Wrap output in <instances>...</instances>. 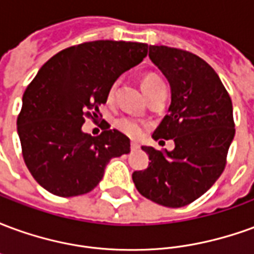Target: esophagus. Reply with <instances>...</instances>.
<instances>
[{
	"mask_svg": "<svg viewBox=\"0 0 254 254\" xmlns=\"http://www.w3.org/2000/svg\"><path fill=\"white\" fill-rule=\"evenodd\" d=\"M138 148H140V145H138L137 143H130V151H132V152L137 151Z\"/></svg>",
	"mask_w": 254,
	"mask_h": 254,
	"instance_id": "34e87169",
	"label": "esophagus"
}]
</instances>
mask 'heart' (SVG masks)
<instances>
[{
	"mask_svg": "<svg viewBox=\"0 0 254 254\" xmlns=\"http://www.w3.org/2000/svg\"><path fill=\"white\" fill-rule=\"evenodd\" d=\"M117 87H118V80H116L114 83L111 84L109 89H107V100L111 102V100L114 99V95H116ZM141 87H143V91L147 95V98H148L149 95L155 92L156 89L160 88V87H165V83H163V80L158 76V74H155V73H147L145 76L141 80ZM116 127L118 130H121L124 134H127L129 137L136 138L138 137L143 130L145 129V124L144 122H140L137 120H133V118H127V117H122L120 120H117L116 121Z\"/></svg>",
	"mask_w": 254,
	"mask_h": 254,
	"instance_id": "1",
	"label": "heart"
}]
</instances>
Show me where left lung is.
Instances as JSON below:
<instances>
[{
    "instance_id": "1",
    "label": "left lung",
    "mask_w": 254,
    "mask_h": 254,
    "mask_svg": "<svg viewBox=\"0 0 254 254\" xmlns=\"http://www.w3.org/2000/svg\"><path fill=\"white\" fill-rule=\"evenodd\" d=\"M148 56L171 87L169 114L152 137L173 138L176 148L141 147L151 162L132 178L141 196L180 208L202 196L223 173L235 134L233 103L216 72L196 54L149 46Z\"/></svg>"
}]
</instances>
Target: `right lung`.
Returning <instances> with one entry per match:
<instances>
[{
  "label": "right lung",
  "instance_id": "obj_1",
  "mask_svg": "<svg viewBox=\"0 0 254 254\" xmlns=\"http://www.w3.org/2000/svg\"><path fill=\"white\" fill-rule=\"evenodd\" d=\"M148 53L147 43L84 42L64 49L39 69L23 95L17 133L23 159L35 181L60 197L85 194L111 158L130 152L129 138L107 124L99 136L81 132L122 73Z\"/></svg>",
  "mask_w": 254,
  "mask_h": 254
}]
</instances>
